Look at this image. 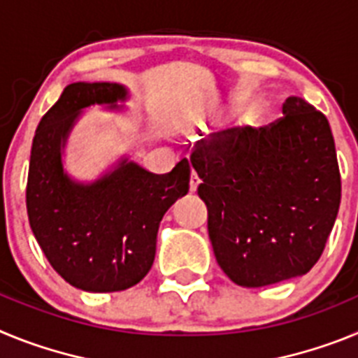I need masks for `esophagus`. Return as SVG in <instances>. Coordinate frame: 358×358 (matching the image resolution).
Returning <instances> with one entry per match:
<instances>
[{"mask_svg":"<svg viewBox=\"0 0 358 358\" xmlns=\"http://www.w3.org/2000/svg\"><path fill=\"white\" fill-rule=\"evenodd\" d=\"M201 185V177L197 176V172H192V177H189V192H197V186Z\"/></svg>","mask_w":358,"mask_h":358,"instance_id":"1","label":"esophagus"}]
</instances>
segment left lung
I'll use <instances>...</instances> for the list:
<instances>
[{
  "label": "left lung",
  "mask_w": 358,
  "mask_h": 358,
  "mask_svg": "<svg viewBox=\"0 0 358 358\" xmlns=\"http://www.w3.org/2000/svg\"><path fill=\"white\" fill-rule=\"evenodd\" d=\"M192 164L208 206L215 258L236 285L303 276L321 258L341 204V173L327 116L289 96L267 127L201 140Z\"/></svg>",
  "instance_id": "8db88e82"
}]
</instances>
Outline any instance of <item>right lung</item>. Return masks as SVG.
<instances>
[{
    "instance_id": "add662e5",
    "label": "right lung",
    "mask_w": 358,
    "mask_h": 358,
    "mask_svg": "<svg viewBox=\"0 0 358 358\" xmlns=\"http://www.w3.org/2000/svg\"><path fill=\"white\" fill-rule=\"evenodd\" d=\"M115 82L66 85L43 116L31 143L27 210L34 236L69 285L87 292H118L140 283L156 256L163 215L189 189V163L152 173L127 157L93 182L75 181L62 166L69 132L90 106L127 100Z\"/></svg>"
}]
</instances>
